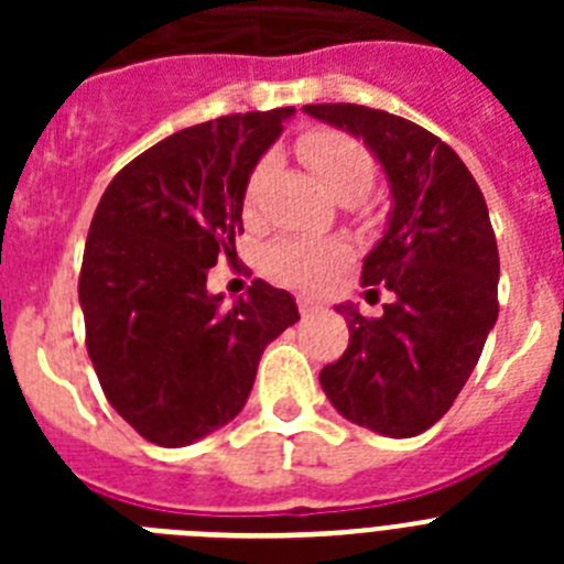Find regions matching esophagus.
<instances>
[{
	"instance_id": "34e87169",
	"label": "esophagus",
	"mask_w": 564,
	"mask_h": 564,
	"mask_svg": "<svg viewBox=\"0 0 564 564\" xmlns=\"http://www.w3.org/2000/svg\"><path fill=\"white\" fill-rule=\"evenodd\" d=\"M316 311H318V302H313V299L307 296L299 299V313H302V316H313Z\"/></svg>"
}]
</instances>
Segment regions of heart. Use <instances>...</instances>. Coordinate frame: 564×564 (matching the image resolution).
I'll use <instances>...</instances> for the list:
<instances>
[{"label": "heart", "mask_w": 564, "mask_h": 564, "mask_svg": "<svg viewBox=\"0 0 564 564\" xmlns=\"http://www.w3.org/2000/svg\"><path fill=\"white\" fill-rule=\"evenodd\" d=\"M302 161L318 174L327 192L341 203H356L367 194L376 177V161L364 143L344 132L316 129L299 141ZM271 161H259L246 183V206L251 208L259 200V192L265 186ZM344 248L325 239H279L265 251V271L282 285L313 291L341 265Z\"/></svg>", "instance_id": "1"}]
</instances>
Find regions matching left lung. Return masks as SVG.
Wrapping results in <instances>:
<instances>
[{
    "mask_svg": "<svg viewBox=\"0 0 564 564\" xmlns=\"http://www.w3.org/2000/svg\"><path fill=\"white\" fill-rule=\"evenodd\" d=\"M311 118L361 138L390 186V217L361 285L390 291L378 318L352 302L350 344L318 372L347 421L387 437L441 421L477 367L497 322L500 253L480 186L452 147L417 123L358 104H307Z\"/></svg>",
    "mask_w": 564,
    "mask_h": 564,
    "instance_id": "1",
    "label": "left lung"
}]
</instances>
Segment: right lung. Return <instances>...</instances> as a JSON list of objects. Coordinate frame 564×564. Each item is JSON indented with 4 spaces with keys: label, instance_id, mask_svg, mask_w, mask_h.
<instances>
[{
    "label": "right lung",
    "instance_id": "right-lung-1",
    "mask_svg": "<svg viewBox=\"0 0 564 564\" xmlns=\"http://www.w3.org/2000/svg\"><path fill=\"white\" fill-rule=\"evenodd\" d=\"M293 107L223 115L169 134L115 174L89 223L78 302L112 410L177 449L239 415L296 299L257 279L231 307L208 268L237 253L248 174Z\"/></svg>",
    "mask_w": 564,
    "mask_h": 564
}]
</instances>
